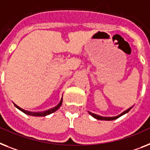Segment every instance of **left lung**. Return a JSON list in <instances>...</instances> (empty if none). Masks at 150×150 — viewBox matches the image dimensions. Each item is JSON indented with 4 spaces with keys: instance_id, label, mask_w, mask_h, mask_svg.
Masks as SVG:
<instances>
[{
    "instance_id": "left-lung-1",
    "label": "left lung",
    "mask_w": 150,
    "mask_h": 150,
    "mask_svg": "<svg viewBox=\"0 0 150 150\" xmlns=\"http://www.w3.org/2000/svg\"><path fill=\"white\" fill-rule=\"evenodd\" d=\"M131 109H132V107H130V108H129L128 110H127L126 111H124L123 112H122L121 114H120L119 116H117V117H101V116H98V115L96 114H94V113H92V112H89V113H90V116H92L93 117H94L95 119H96V120H116V119H118L119 117H120L121 116H122V115L126 114V113H127V112H129V111Z\"/></svg>"
}]
</instances>
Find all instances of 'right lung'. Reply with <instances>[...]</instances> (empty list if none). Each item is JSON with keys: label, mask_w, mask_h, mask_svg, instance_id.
<instances>
[{"label": "right lung", "mask_w": 150, "mask_h": 150, "mask_svg": "<svg viewBox=\"0 0 150 150\" xmlns=\"http://www.w3.org/2000/svg\"><path fill=\"white\" fill-rule=\"evenodd\" d=\"M62 103H63V98L61 99L60 103H59V104H58L57 106H56L55 107L50 109V110H48L44 111V112H29V111L24 110H23V109H22V108L19 107V106H17V105H16V104H15V106H16V107H17V109H18V110H21V111H22V112H24L25 114L29 115V116H33V117H45V116H47V115H49V114H51V113H53V112H55V111L57 110L58 109L60 108V106H61Z\"/></svg>", "instance_id": "obj_1"}]
</instances>
